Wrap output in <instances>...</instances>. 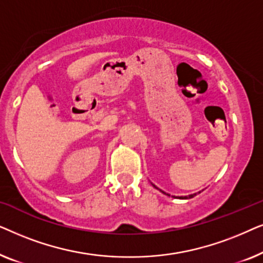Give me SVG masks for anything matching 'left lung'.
I'll return each instance as SVG.
<instances>
[{
    "mask_svg": "<svg viewBox=\"0 0 263 263\" xmlns=\"http://www.w3.org/2000/svg\"><path fill=\"white\" fill-rule=\"evenodd\" d=\"M154 188H157V186L154 185ZM161 193H164V192H161ZM199 193H201V192H199ZM164 194H166V193H164ZM166 195H168V194H166ZM195 195H196V194H192V195H189V196H181V197H178V199H192V197H194ZM168 196H170V195H168Z\"/></svg>",
    "mask_w": 263,
    "mask_h": 263,
    "instance_id": "8db88e82",
    "label": "left lung"
}]
</instances>
